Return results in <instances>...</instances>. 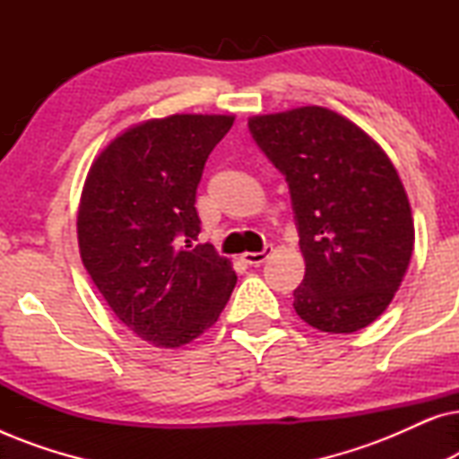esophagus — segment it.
<instances>
[{
	"instance_id": "obj_1",
	"label": "esophagus",
	"mask_w": 459,
	"mask_h": 459,
	"mask_svg": "<svg viewBox=\"0 0 459 459\" xmlns=\"http://www.w3.org/2000/svg\"><path fill=\"white\" fill-rule=\"evenodd\" d=\"M272 253H273V247H272V244H267V247L263 248L261 253H244L242 261L248 263V265H253V267H259L261 263H265L269 259V255H272Z\"/></svg>"
}]
</instances>
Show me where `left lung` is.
<instances>
[{
    "instance_id": "left-lung-1",
    "label": "left lung",
    "mask_w": 459,
    "mask_h": 459,
    "mask_svg": "<svg viewBox=\"0 0 459 459\" xmlns=\"http://www.w3.org/2000/svg\"><path fill=\"white\" fill-rule=\"evenodd\" d=\"M248 131L290 190L305 256L294 311L330 334L366 328L399 290L413 250L410 200L393 162L322 106L253 117Z\"/></svg>"
}]
</instances>
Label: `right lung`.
<instances>
[{
  "label": "right lung",
  "mask_w": 459,
  "mask_h": 459,
  "mask_svg": "<svg viewBox=\"0 0 459 459\" xmlns=\"http://www.w3.org/2000/svg\"><path fill=\"white\" fill-rule=\"evenodd\" d=\"M223 115L152 118L112 140L81 196V259L115 316L143 341L175 349L217 322L236 286L231 263L200 234L196 190Z\"/></svg>",
  "instance_id": "right-lung-1"
}]
</instances>
